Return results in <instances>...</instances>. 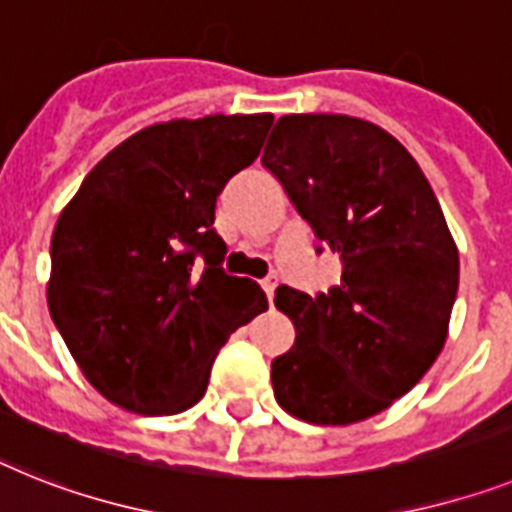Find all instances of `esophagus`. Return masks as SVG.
<instances>
[{
    "label": "esophagus",
    "mask_w": 512,
    "mask_h": 512,
    "mask_svg": "<svg viewBox=\"0 0 512 512\" xmlns=\"http://www.w3.org/2000/svg\"><path fill=\"white\" fill-rule=\"evenodd\" d=\"M260 286H263L265 296H268V302H273V296H276V289H278V278L276 276H268L260 281Z\"/></svg>",
    "instance_id": "esophagus-1"
}]
</instances>
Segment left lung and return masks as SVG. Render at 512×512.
I'll use <instances>...</instances> for the list:
<instances>
[{"label":"left lung","mask_w":512,"mask_h":512,"mask_svg":"<svg viewBox=\"0 0 512 512\" xmlns=\"http://www.w3.org/2000/svg\"><path fill=\"white\" fill-rule=\"evenodd\" d=\"M263 166L343 265L328 294L278 286L296 341L273 359L276 401L309 424L364 422L409 393L445 346L458 294L448 223L409 150L364 119L281 117Z\"/></svg>","instance_id":"obj_1"}]
</instances>
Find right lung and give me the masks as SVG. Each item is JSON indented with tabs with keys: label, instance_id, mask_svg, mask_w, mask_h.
<instances>
[{
	"label": "right lung",
	"instance_id": "1",
	"mask_svg": "<svg viewBox=\"0 0 512 512\" xmlns=\"http://www.w3.org/2000/svg\"><path fill=\"white\" fill-rule=\"evenodd\" d=\"M270 124L273 114L150 124L103 156L62 210L51 320L85 380L119 409L169 416L195 406L223 343L268 309L255 281L223 273L213 221Z\"/></svg>",
	"mask_w": 512,
	"mask_h": 512
}]
</instances>
